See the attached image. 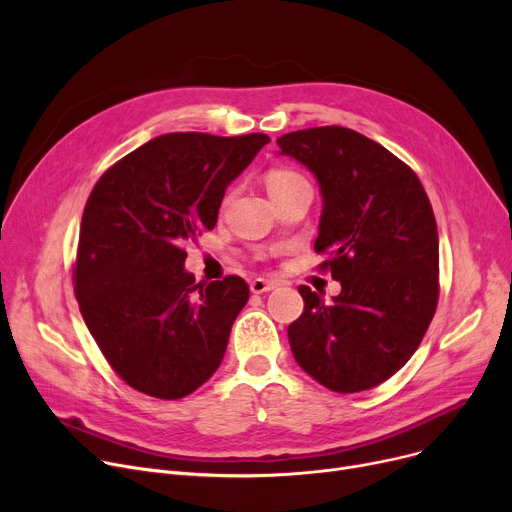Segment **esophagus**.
I'll list each match as a JSON object with an SVG mask.
<instances>
[{
    "mask_svg": "<svg viewBox=\"0 0 512 512\" xmlns=\"http://www.w3.org/2000/svg\"><path fill=\"white\" fill-rule=\"evenodd\" d=\"M276 286H278L276 282L257 278V280H253V282H251V292H253V294H263V292H270V290H274Z\"/></svg>",
    "mask_w": 512,
    "mask_h": 512,
    "instance_id": "34e87169",
    "label": "esophagus"
}]
</instances>
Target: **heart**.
Here are the masks:
<instances>
[{"instance_id": "b5f03b06", "label": "heart", "mask_w": 512, "mask_h": 512, "mask_svg": "<svg viewBox=\"0 0 512 512\" xmlns=\"http://www.w3.org/2000/svg\"><path fill=\"white\" fill-rule=\"evenodd\" d=\"M299 174H294L290 170H272L270 174H267V191H278V188H282L284 184L297 180Z\"/></svg>"}]
</instances>
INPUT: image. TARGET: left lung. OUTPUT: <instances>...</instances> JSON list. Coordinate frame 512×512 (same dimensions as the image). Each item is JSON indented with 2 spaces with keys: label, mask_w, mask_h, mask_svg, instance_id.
Wrapping results in <instances>:
<instances>
[{
  "label": "left lung",
  "mask_w": 512,
  "mask_h": 512,
  "mask_svg": "<svg viewBox=\"0 0 512 512\" xmlns=\"http://www.w3.org/2000/svg\"><path fill=\"white\" fill-rule=\"evenodd\" d=\"M278 155L317 180V253H330L342 290L332 303L301 286L303 315L288 326L297 363L334 392L386 382L405 365L438 305V228L417 174L357 130L282 134Z\"/></svg>",
  "instance_id": "1"
}]
</instances>
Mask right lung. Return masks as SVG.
<instances>
[{"instance_id":"right-lung-1","label":"right lung","mask_w":512,"mask_h":512,"mask_svg":"<svg viewBox=\"0 0 512 512\" xmlns=\"http://www.w3.org/2000/svg\"><path fill=\"white\" fill-rule=\"evenodd\" d=\"M267 143L259 132L161 134L95 184L80 222L76 301L134 390L176 400L220 367L249 286L238 276L197 284L182 247L215 226L226 188Z\"/></svg>"}]
</instances>
